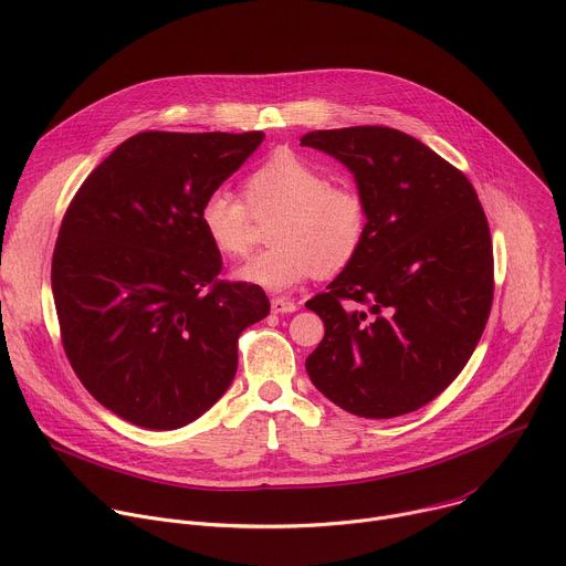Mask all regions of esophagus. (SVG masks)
Returning a JSON list of instances; mask_svg holds the SVG:
<instances>
[{
  "mask_svg": "<svg viewBox=\"0 0 566 566\" xmlns=\"http://www.w3.org/2000/svg\"><path fill=\"white\" fill-rule=\"evenodd\" d=\"M271 308H273V313H293V311H297V304L289 297L277 295L271 300Z\"/></svg>",
  "mask_w": 566,
  "mask_h": 566,
  "instance_id": "obj_1",
  "label": "esophagus"
}]
</instances>
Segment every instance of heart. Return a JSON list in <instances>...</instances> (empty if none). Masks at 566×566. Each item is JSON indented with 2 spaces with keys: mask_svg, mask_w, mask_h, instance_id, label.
I'll return each instance as SVG.
<instances>
[{
  "mask_svg": "<svg viewBox=\"0 0 566 566\" xmlns=\"http://www.w3.org/2000/svg\"><path fill=\"white\" fill-rule=\"evenodd\" d=\"M244 201L226 188L210 190L199 206V226L223 258H244L253 247V217H275L271 249L237 269V277L271 291L295 286L313 273L345 271L367 237V206L349 186L293 151H275L244 179Z\"/></svg>",
  "mask_w": 566,
  "mask_h": 566,
  "instance_id": "b5f03b06",
  "label": "heart"
}]
</instances>
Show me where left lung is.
<instances>
[{
  "label": "left lung",
  "instance_id": "1",
  "mask_svg": "<svg viewBox=\"0 0 566 566\" xmlns=\"http://www.w3.org/2000/svg\"><path fill=\"white\" fill-rule=\"evenodd\" d=\"M302 145L343 160L367 206L360 253L306 302L325 322L308 378L356 417L415 412L461 374L486 329L495 291L486 212L461 170L398 129H322Z\"/></svg>",
  "mask_w": 566,
  "mask_h": 566
}]
</instances>
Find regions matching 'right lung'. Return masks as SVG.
I'll list each match as a JSON object with an SVG mask.
<instances>
[{
    "instance_id": "add662e5",
    "label": "right lung",
    "mask_w": 566,
    "mask_h": 566,
    "mask_svg": "<svg viewBox=\"0 0 566 566\" xmlns=\"http://www.w3.org/2000/svg\"><path fill=\"white\" fill-rule=\"evenodd\" d=\"M262 132H140L73 195L51 286L64 354L116 417L175 430L210 410L237 371V340L269 315L258 284L221 280L199 226L203 197Z\"/></svg>"
}]
</instances>
